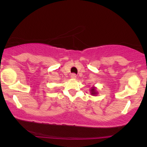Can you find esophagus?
<instances>
[{
	"label": "esophagus",
	"mask_w": 147,
	"mask_h": 147,
	"mask_svg": "<svg viewBox=\"0 0 147 147\" xmlns=\"http://www.w3.org/2000/svg\"><path fill=\"white\" fill-rule=\"evenodd\" d=\"M70 77H71L72 79H76L77 78V75L75 73H72L71 74V76H70Z\"/></svg>",
	"instance_id": "34e87169"
}]
</instances>
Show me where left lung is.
Listing matches in <instances>:
<instances>
[{
    "mask_svg": "<svg viewBox=\"0 0 147 147\" xmlns=\"http://www.w3.org/2000/svg\"><path fill=\"white\" fill-rule=\"evenodd\" d=\"M90 93L92 95H97L98 92H97L96 90V88L95 87H92V88L90 89Z\"/></svg>",
    "mask_w": 147,
    "mask_h": 147,
    "instance_id": "obj_1",
    "label": "left lung"
}]
</instances>
